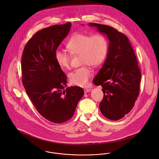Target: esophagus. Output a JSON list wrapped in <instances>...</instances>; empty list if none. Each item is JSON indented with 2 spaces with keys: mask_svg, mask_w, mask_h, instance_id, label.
Returning a JSON list of instances; mask_svg holds the SVG:
<instances>
[{
  "mask_svg": "<svg viewBox=\"0 0 159 159\" xmlns=\"http://www.w3.org/2000/svg\"><path fill=\"white\" fill-rule=\"evenodd\" d=\"M84 93H88V92H91V89H90V88H86V89H84Z\"/></svg>",
  "mask_w": 159,
  "mask_h": 159,
  "instance_id": "obj_1",
  "label": "esophagus"
}]
</instances>
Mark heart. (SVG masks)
Returning a JSON list of instances; mask_svg holds the SVG:
<instances>
[{
  "mask_svg": "<svg viewBox=\"0 0 159 159\" xmlns=\"http://www.w3.org/2000/svg\"><path fill=\"white\" fill-rule=\"evenodd\" d=\"M70 52L81 55L82 64L97 67L106 60L109 49L107 38L102 34L91 35L76 33L67 43ZM55 58L61 68L67 70L70 67V53L58 49L55 52ZM93 76V71L87 66L76 69L69 74L70 82L79 86H86Z\"/></svg>",
  "mask_w": 159,
  "mask_h": 159,
  "instance_id": "1",
  "label": "heart"
}]
</instances>
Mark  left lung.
<instances>
[{
    "mask_svg": "<svg viewBox=\"0 0 159 159\" xmlns=\"http://www.w3.org/2000/svg\"><path fill=\"white\" fill-rule=\"evenodd\" d=\"M109 40V49L102 67L93 79L104 93L99 104L101 112L107 119L118 120L134 107L139 93L141 73L128 38L113 27L89 23Z\"/></svg>",
    "mask_w": 159,
    "mask_h": 159,
    "instance_id": "1",
    "label": "left lung"
}]
</instances>
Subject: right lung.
Instances as JSON below:
<instances>
[{
	"mask_svg": "<svg viewBox=\"0 0 159 159\" xmlns=\"http://www.w3.org/2000/svg\"><path fill=\"white\" fill-rule=\"evenodd\" d=\"M71 23L39 31L24 47L22 81L38 112L46 119L61 123L70 119L84 94L79 86L67 88V77L57 62L55 52L70 30Z\"/></svg>",
	"mask_w": 159,
	"mask_h": 159,
	"instance_id": "right-lung-1",
	"label": "right lung"
}]
</instances>
